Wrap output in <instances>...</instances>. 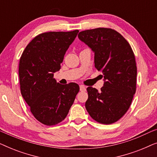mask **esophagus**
<instances>
[{
  "mask_svg": "<svg viewBox=\"0 0 157 157\" xmlns=\"http://www.w3.org/2000/svg\"><path fill=\"white\" fill-rule=\"evenodd\" d=\"M86 88L85 86H83V85L80 86V91H86Z\"/></svg>",
  "mask_w": 157,
  "mask_h": 157,
  "instance_id": "esophagus-1",
  "label": "esophagus"
}]
</instances>
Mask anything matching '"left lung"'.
<instances>
[{
	"label": "left lung",
	"instance_id": "obj_1",
	"mask_svg": "<svg viewBox=\"0 0 157 157\" xmlns=\"http://www.w3.org/2000/svg\"><path fill=\"white\" fill-rule=\"evenodd\" d=\"M78 36L94 52L95 68L102 71L104 78L101 91L91 86L87 88L86 109L98 123H114L126 113L136 93L134 53L127 40L113 29L86 30Z\"/></svg>",
	"mask_w": 157,
	"mask_h": 157
}]
</instances>
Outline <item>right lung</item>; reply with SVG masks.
<instances>
[{
    "mask_svg": "<svg viewBox=\"0 0 157 157\" xmlns=\"http://www.w3.org/2000/svg\"><path fill=\"white\" fill-rule=\"evenodd\" d=\"M78 33V30L40 33L27 45L21 56V95L33 117L46 126L65 119L79 91L77 83L62 85L53 78Z\"/></svg>",
    "mask_w": 157,
    "mask_h": 157,
    "instance_id": "1",
    "label": "right lung"
}]
</instances>
